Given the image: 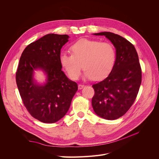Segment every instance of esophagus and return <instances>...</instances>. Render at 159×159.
Masks as SVG:
<instances>
[{
	"label": "esophagus",
	"instance_id": "34e87169",
	"mask_svg": "<svg viewBox=\"0 0 159 159\" xmlns=\"http://www.w3.org/2000/svg\"><path fill=\"white\" fill-rule=\"evenodd\" d=\"M84 87H85V85L80 84V85H78V89H83Z\"/></svg>",
	"mask_w": 159,
	"mask_h": 159
}]
</instances>
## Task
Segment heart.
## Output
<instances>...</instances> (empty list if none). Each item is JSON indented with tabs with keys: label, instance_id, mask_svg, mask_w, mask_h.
Returning <instances> with one entry per match:
<instances>
[{
	"label": "heart",
	"instance_id": "heart-1",
	"mask_svg": "<svg viewBox=\"0 0 159 159\" xmlns=\"http://www.w3.org/2000/svg\"><path fill=\"white\" fill-rule=\"evenodd\" d=\"M70 49L71 54L61 53L60 56V63L70 79L78 80L83 67L86 80H102L111 72L116 52L110 43L81 39Z\"/></svg>",
	"mask_w": 159,
	"mask_h": 159
}]
</instances>
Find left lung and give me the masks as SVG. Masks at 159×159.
Returning <instances> with one entry per match:
<instances>
[{"label":"left lung","instance_id":"left-lung-1","mask_svg":"<svg viewBox=\"0 0 159 159\" xmlns=\"http://www.w3.org/2000/svg\"><path fill=\"white\" fill-rule=\"evenodd\" d=\"M105 36L116 50V60L107 78L92 87L95 95L91 104L98 116L115 120L131 107L141 84L142 72L135 48L125 38L109 32L93 34Z\"/></svg>","mask_w":159,"mask_h":159}]
</instances>
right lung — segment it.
I'll use <instances>...</instances> for the list:
<instances>
[{"label": "right lung", "mask_w": 159, "mask_h": 159, "mask_svg": "<svg viewBox=\"0 0 159 159\" xmlns=\"http://www.w3.org/2000/svg\"><path fill=\"white\" fill-rule=\"evenodd\" d=\"M69 36L48 34L26 46L19 61L16 81L28 111L42 123L59 121L68 112L78 84L68 79L60 63L61 48ZM47 76L44 84L34 79V71Z\"/></svg>", "instance_id": "right-lung-1"}]
</instances>
